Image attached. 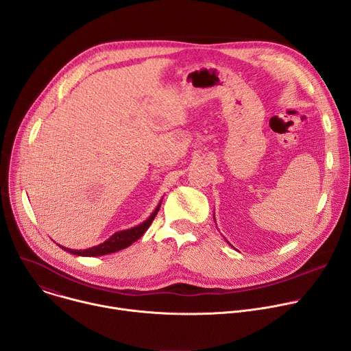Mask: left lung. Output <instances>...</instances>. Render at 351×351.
I'll return each instance as SVG.
<instances>
[{
  "instance_id": "8db88e82",
  "label": "left lung",
  "mask_w": 351,
  "mask_h": 351,
  "mask_svg": "<svg viewBox=\"0 0 351 351\" xmlns=\"http://www.w3.org/2000/svg\"><path fill=\"white\" fill-rule=\"evenodd\" d=\"M214 219H215V217H214ZM226 243H229V241H228V240H226Z\"/></svg>"
}]
</instances>
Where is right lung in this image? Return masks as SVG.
Segmentation results:
<instances>
[{"label": "right lung", "instance_id": "obj_1", "mask_svg": "<svg viewBox=\"0 0 351 351\" xmlns=\"http://www.w3.org/2000/svg\"><path fill=\"white\" fill-rule=\"evenodd\" d=\"M161 203L162 202H160V204L153 211V214L149 215L144 222H141L140 225L133 226L130 229L115 232L110 239H107L101 244L90 247V248H86V250H72V248L64 247L61 244H58V245L62 250H65V252H68L71 254H75V256H80V257H98V256H106V254L117 253V252H119V250H123V248L129 247L132 243H134L137 239H140L143 236V233L149 228V225H152V222L154 221V218H156V215H157V213H158V210L161 207Z\"/></svg>", "mask_w": 351, "mask_h": 351}]
</instances>
